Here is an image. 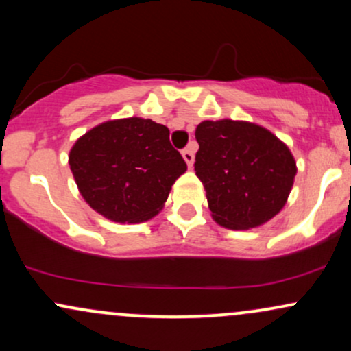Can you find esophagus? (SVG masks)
Masks as SVG:
<instances>
[{
    "instance_id": "34e87169",
    "label": "esophagus",
    "mask_w": 351,
    "mask_h": 351,
    "mask_svg": "<svg viewBox=\"0 0 351 351\" xmlns=\"http://www.w3.org/2000/svg\"><path fill=\"white\" fill-rule=\"evenodd\" d=\"M181 155H183L184 162H186V165L189 168L193 167V162H195V150H193V145H189V147L184 148L183 152H181Z\"/></svg>"
}]
</instances>
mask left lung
Masks as SVG:
<instances>
[{
	"instance_id": "left-lung-1",
	"label": "left lung",
	"mask_w": 351,
	"mask_h": 351,
	"mask_svg": "<svg viewBox=\"0 0 351 351\" xmlns=\"http://www.w3.org/2000/svg\"><path fill=\"white\" fill-rule=\"evenodd\" d=\"M195 136L199 143L195 171L217 224L256 228L284 208L297 168L276 135L249 122L206 120Z\"/></svg>"
}]
</instances>
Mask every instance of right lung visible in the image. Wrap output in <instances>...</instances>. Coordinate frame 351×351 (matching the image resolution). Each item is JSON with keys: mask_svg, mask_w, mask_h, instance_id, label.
<instances>
[{"mask_svg": "<svg viewBox=\"0 0 351 351\" xmlns=\"http://www.w3.org/2000/svg\"><path fill=\"white\" fill-rule=\"evenodd\" d=\"M69 165L88 206L115 223H140L163 208L186 163L170 130L150 119L110 120L80 136Z\"/></svg>", "mask_w": 351, "mask_h": 351, "instance_id": "right-lung-1", "label": "right lung"}]
</instances>
